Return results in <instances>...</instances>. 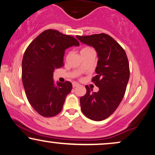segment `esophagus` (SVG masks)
Returning a JSON list of instances; mask_svg holds the SVG:
<instances>
[{
	"mask_svg": "<svg viewBox=\"0 0 155 155\" xmlns=\"http://www.w3.org/2000/svg\"><path fill=\"white\" fill-rule=\"evenodd\" d=\"M78 85H79V84L77 83V82H73V87H78Z\"/></svg>",
	"mask_w": 155,
	"mask_h": 155,
	"instance_id": "34e87169",
	"label": "esophagus"
}]
</instances>
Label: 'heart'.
<instances>
[{
	"mask_svg": "<svg viewBox=\"0 0 155 155\" xmlns=\"http://www.w3.org/2000/svg\"><path fill=\"white\" fill-rule=\"evenodd\" d=\"M87 48H83V49H82V50H84V49H87Z\"/></svg>",
	"mask_w": 155,
	"mask_h": 155,
	"instance_id": "1",
	"label": "heart"
}]
</instances>
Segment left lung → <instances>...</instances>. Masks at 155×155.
<instances>
[{"instance_id":"1","label":"left lung","mask_w":155,"mask_h":155,"mask_svg":"<svg viewBox=\"0 0 155 155\" xmlns=\"http://www.w3.org/2000/svg\"><path fill=\"white\" fill-rule=\"evenodd\" d=\"M82 43L96 50L98 61L92 82L99 87L91 92L85 86V95L80 98L82 113L91 120H102L115 111L121 102L130 77V69L124 48L106 34L77 36Z\"/></svg>"}]
</instances>
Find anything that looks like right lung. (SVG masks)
I'll return each instance as SVG.
<instances>
[{"mask_svg":"<svg viewBox=\"0 0 155 155\" xmlns=\"http://www.w3.org/2000/svg\"><path fill=\"white\" fill-rule=\"evenodd\" d=\"M80 44L75 38L47 29L34 39L25 51L22 62V80L29 104L44 117L60 113L71 82L54 81V72L63 66L65 51Z\"/></svg>","mask_w":155,"mask_h":155,"instance_id":"add662e5","label":"right lung"}]
</instances>
